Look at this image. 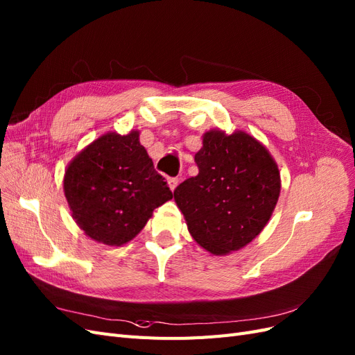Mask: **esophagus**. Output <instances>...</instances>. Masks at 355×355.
<instances>
[{"label":"esophagus","mask_w":355,"mask_h":355,"mask_svg":"<svg viewBox=\"0 0 355 355\" xmlns=\"http://www.w3.org/2000/svg\"><path fill=\"white\" fill-rule=\"evenodd\" d=\"M168 186H169L171 190H174L178 186V178H175V177L168 178Z\"/></svg>","instance_id":"obj_1"}]
</instances>
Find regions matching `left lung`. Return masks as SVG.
<instances>
[{
    "mask_svg": "<svg viewBox=\"0 0 355 355\" xmlns=\"http://www.w3.org/2000/svg\"><path fill=\"white\" fill-rule=\"evenodd\" d=\"M199 168L174 190L190 235L214 256L236 251L266 226L279 198V171L266 147L236 130L204 134Z\"/></svg>",
    "mask_w": 355,
    "mask_h": 355,
    "instance_id": "1",
    "label": "left lung"
}]
</instances>
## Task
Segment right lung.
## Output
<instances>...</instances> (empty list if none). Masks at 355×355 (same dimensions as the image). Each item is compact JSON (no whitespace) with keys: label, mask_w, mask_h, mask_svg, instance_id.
I'll return each instance as SVG.
<instances>
[{"label":"right lung","mask_w":355,"mask_h":355,"mask_svg":"<svg viewBox=\"0 0 355 355\" xmlns=\"http://www.w3.org/2000/svg\"><path fill=\"white\" fill-rule=\"evenodd\" d=\"M64 191L78 227L117 247L134 239L155 208L172 199L138 130L108 132L80 151L65 171Z\"/></svg>","instance_id":"obj_1"}]
</instances>
